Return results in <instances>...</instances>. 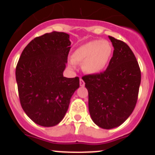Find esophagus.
Instances as JSON below:
<instances>
[{"mask_svg":"<svg viewBox=\"0 0 155 155\" xmlns=\"http://www.w3.org/2000/svg\"><path fill=\"white\" fill-rule=\"evenodd\" d=\"M80 85H81V87H84V82L81 78L80 79Z\"/></svg>","mask_w":155,"mask_h":155,"instance_id":"1","label":"esophagus"}]
</instances>
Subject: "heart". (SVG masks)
I'll return each instance as SVG.
<instances>
[{"label": "heart", "mask_w": 155, "mask_h": 155, "mask_svg": "<svg viewBox=\"0 0 155 155\" xmlns=\"http://www.w3.org/2000/svg\"><path fill=\"white\" fill-rule=\"evenodd\" d=\"M112 53L113 46L107 41H90L74 52L71 64L75 68L76 63L82 64V68L85 72L96 74L107 65Z\"/></svg>", "instance_id": "heart-1"}]
</instances>
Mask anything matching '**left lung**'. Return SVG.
Segmentation results:
<instances>
[{
	"label": "left lung",
	"mask_w": 155,
	"mask_h": 155,
	"mask_svg": "<svg viewBox=\"0 0 155 155\" xmlns=\"http://www.w3.org/2000/svg\"><path fill=\"white\" fill-rule=\"evenodd\" d=\"M114 47L107 69L82 78L88 91V109L94 124L113 129L124 124L137 101L141 74L128 45L109 36Z\"/></svg>",
	"instance_id": "1"
}]
</instances>
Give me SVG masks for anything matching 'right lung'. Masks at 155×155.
Here are the masks:
<instances>
[{
    "label": "right lung",
    "mask_w": 155,
    "mask_h": 155,
    "mask_svg": "<svg viewBox=\"0 0 155 155\" xmlns=\"http://www.w3.org/2000/svg\"><path fill=\"white\" fill-rule=\"evenodd\" d=\"M70 35L53 31L36 37L25 46L16 67L21 107L34 123L56 126L64 119L79 78L63 75L71 50Z\"/></svg>",
    "instance_id": "1"
}]
</instances>
